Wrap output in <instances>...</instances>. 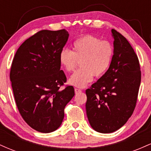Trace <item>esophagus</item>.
<instances>
[{"instance_id":"1","label":"esophagus","mask_w":151,"mask_h":151,"mask_svg":"<svg viewBox=\"0 0 151 151\" xmlns=\"http://www.w3.org/2000/svg\"><path fill=\"white\" fill-rule=\"evenodd\" d=\"M74 91H75V93H77L81 92V90L79 89H78V88H75V89H74Z\"/></svg>"}]
</instances>
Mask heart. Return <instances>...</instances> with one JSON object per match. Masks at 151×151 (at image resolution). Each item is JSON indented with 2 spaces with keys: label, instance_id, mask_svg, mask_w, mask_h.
Instances as JSON below:
<instances>
[{
  "label": "heart",
  "instance_id": "heart-1",
  "mask_svg": "<svg viewBox=\"0 0 151 151\" xmlns=\"http://www.w3.org/2000/svg\"><path fill=\"white\" fill-rule=\"evenodd\" d=\"M114 47L107 40H101L93 35H86L74 41L72 51L62 50L60 63L65 70L71 72L75 70L80 61L81 68L72 74L69 81L77 87H84L92 80L106 72L111 62Z\"/></svg>",
  "mask_w": 151,
  "mask_h": 151
}]
</instances>
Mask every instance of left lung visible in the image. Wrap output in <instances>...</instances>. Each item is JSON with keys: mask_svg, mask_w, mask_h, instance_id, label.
Instances as JSON below:
<instances>
[{"mask_svg": "<svg viewBox=\"0 0 151 151\" xmlns=\"http://www.w3.org/2000/svg\"><path fill=\"white\" fill-rule=\"evenodd\" d=\"M114 55L109 70L86 90L88 120L96 131L109 133L122 127L136 107L141 80L138 56L125 37L111 30Z\"/></svg>", "mask_w": 151, "mask_h": 151, "instance_id": "obj_1", "label": "left lung"}]
</instances>
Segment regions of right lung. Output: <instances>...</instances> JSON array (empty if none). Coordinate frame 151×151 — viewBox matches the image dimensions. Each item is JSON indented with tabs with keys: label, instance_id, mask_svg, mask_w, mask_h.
Masks as SVG:
<instances>
[{
	"label": "right lung",
	"instance_id": "1",
	"mask_svg": "<svg viewBox=\"0 0 151 151\" xmlns=\"http://www.w3.org/2000/svg\"><path fill=\"white\" fill-rule=\"evenodd\" d=\"M68 37L65 29L39 31L19 47L12 62L10 79L17 107L24 121L39 132L60 127L66 105L74 96L72 86L60 89L67 77L59 57Z\"/></svg>",
	"mask_w": 151,
	"mask_h": 151
}]
</instances>
